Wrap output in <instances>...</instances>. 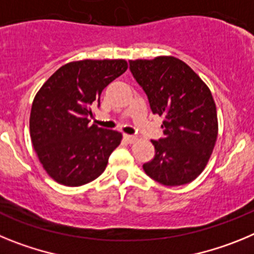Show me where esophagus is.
Masks as SVG:
<instances>
[{"mask_svg":"<svg viewBox=\"0 0 254 254\" xmlns=\"http://www.w3.org/2000/svg\"><path fill=\"white\" fill-rule=\"evenodd\" d=\"M123 138H125V140L127 141L128 143H133L134 141L137 140V138H136V136H132V134H127V133L123 134Z\"/></svg>","mask_w":254,"mask_h":254,"instance_id":"34e87169","label":"esophagus"}]
</instances>
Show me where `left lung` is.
Instances as JSON below:
<instances>
[{
  "mask_svg": "<svg viewBox=\"0 0 254 254\" xmlns=\"http://www.w3.org/2000/svg\"><path fill=\"white\" fill-rule=\"evenodd\" d=\"M154 114L163 117L164 137L151 141L155 156L142 165L168 187L190 183L202 173L217 138V113L207 85L183 61L172 56L129 61Z\"/></svg>",
  "mask_w": 254,
  "mask_h": 254,
  "instance_id": "left-lung-1",
  "label": "left lung"
}]
</instances>
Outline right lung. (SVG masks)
<instances>
[{
  "mask_svg": "<svg viewBox=\"0 0 254 254\" xmlns=\"http://www.w3.org/2000/svg\"><path fill=\"white\" fill-rule=\"evenodd\" d=\"M125 60H82L60 67L40 87L30 112V137L44 170L67 187L94 181L122 133L89 125L104 87L126 72Z\"/></svg>",
  "mask_w": 254,
  "mask_h": 254,
  "instance_id": "add662e5",
  "label": "right lung"
}]
</instances>
